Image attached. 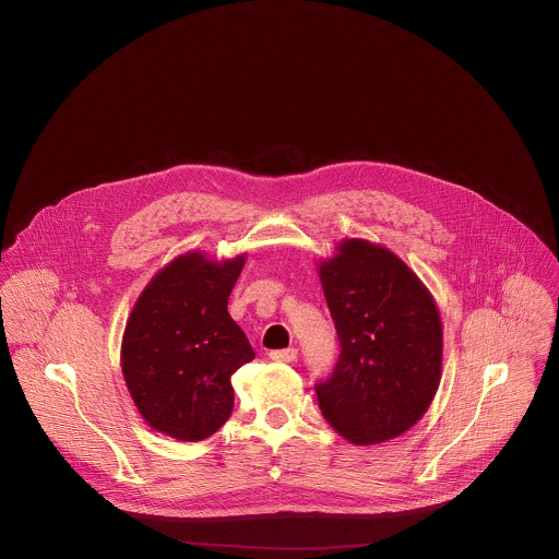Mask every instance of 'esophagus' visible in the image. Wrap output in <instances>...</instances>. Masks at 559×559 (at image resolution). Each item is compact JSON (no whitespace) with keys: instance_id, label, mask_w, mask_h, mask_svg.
<instances>
[{"instance_id":"34e87169","label":"esophagus","mask_w":559,"mask_h":559,"mask_svg":"<svg viewBox=\"0 0 559 559\" xmlns=\"http://www.w3.org/2000/svg\"><path fill=\"white\" fill-rule=\"evenodd\" d=\"M298 356V349L296 347H287V349H274L270 352V358L276 360V362H294Z\"/></svg>"}]
</instances>
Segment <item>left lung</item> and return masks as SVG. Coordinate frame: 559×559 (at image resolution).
Segmentation results:
<instances>
[{
    "instance_id": "obj_1",
    "label": "left lung",
    "mask_w": 559,
    "mask_h": 559,
    "mask_svg": "<svg viewBox=\"0 0 559 559\" xmlns=\"http://www.w3.org/2000/svg\"><path fill=\"white\" fill-rule=\"evenodd\" d=\"M341 354L318 402L336 435L378 445L430 408L443 373V322L424 281L386 246L347 237L318 263Z\"/></svg>"
}]
</instances>
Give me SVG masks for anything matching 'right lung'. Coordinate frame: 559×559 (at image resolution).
Returning <instances> with one entry per match:
<instances>
[{"mask_svg":"<svg viewBox=\"0 0 559 559\" xmlns=\"http://www.w3.org/2000/svg\"><path fill=\"white\" fill-rule=\"evenodd\" d=\"M246 252L214 259L188 250L166 263L138 296L120 343V367L140 417L159 435L197 443L233 411L230 376L254 358L228 316V296Z\"/></svg>","mask_w":559,"mask_h":559,"instance_id":"right-lung-1","label":"right lung"}]
</instances>
